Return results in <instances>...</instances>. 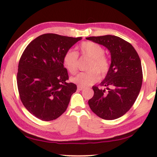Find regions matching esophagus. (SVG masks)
Returning <instances> with one entry per match:
<instances>
[{
	"label": "esophagus",
	"mask_w": 157,
	"mask_h": 157,
	"mask_svg": "<svg viewBox=\"0 0 157 157\" xmlns=\"http://www.w3.org/2000/svg\"><path fill=\"white\" fill-rule=\"evenodd\" d=\"M78 90L81 91V90H84V87H82V86H78Z\"/></svg>",
	"instance_id": "34e87169"
}]
</instances>
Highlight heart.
I'll list each match as a JSON object with an SVG mask.
<instances>
[{
  "label": "heart",
  "mask_w": 157,
  "mask_h": 157,
  "mask_svg": "<svg viewBox=\"0 0 157 157\" xmlns=\"http://www.w3.org/2000/svg\"><path fill=\"white\" fill-rule=\"evenodd\" d=\"M82 55L91 58L86 67V72H80L71 80L78 86H87L93 85L99 78L107 74L110 68V60L104 55V48L92 41H84L79 45ZM78 53L73 50L66 51L63 56L65 67L71 74H75L78 69Z\"/></svg>",
  "instance_id": "1"
}]
</instances>
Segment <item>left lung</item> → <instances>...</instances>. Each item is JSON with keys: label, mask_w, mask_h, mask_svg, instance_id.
<instances>
[{"label": "left lung", "mask_w": 157, "mask_h": 157, "mask_svg": "<svg viewBox=\"0 0 157 157\" xmlns=\"http://www.w3.org/2000/svg\"><path fill=\"white\" fill-rule=\"evenodd\" d=\"M87 40L101 44L111 53V63L106 78L93 86L94 96L88 101L96 115L114 120L129 111L138 97L142 84L141 60L129 42L113 35L91 36Z\"/></svg>", "instance_id": "left-lung-1"}]
</instances>
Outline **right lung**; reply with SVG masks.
<instances>
[{
    "instance_id": "1",
    "label": "right lung",
    "mask_w": 157,
    "mask_h": 157,
    "mask_svg": "<svg viewBox=\"0 0 157 157\" xmlns=\"http://www.w3.org/2000/svg\"><path fill=\"white\" fill-rule=\"evenodd\" d=\"M81 39L44 34L23 52L17 75L18 92L25 108L37 118L53 121L66 111L77 86L66 82L69 78L63 56Z\"/></svg>"
}]
</instances>
